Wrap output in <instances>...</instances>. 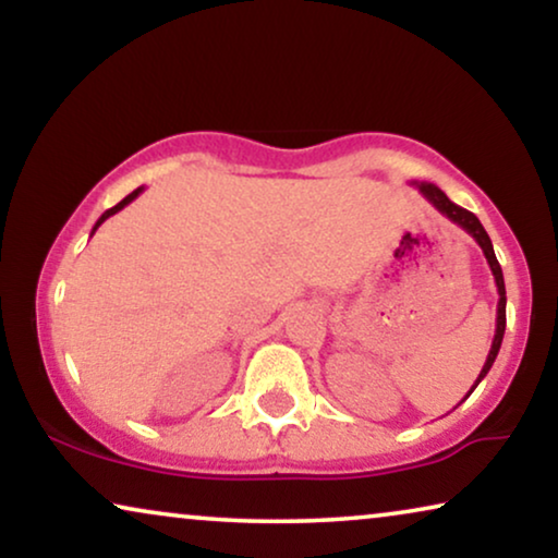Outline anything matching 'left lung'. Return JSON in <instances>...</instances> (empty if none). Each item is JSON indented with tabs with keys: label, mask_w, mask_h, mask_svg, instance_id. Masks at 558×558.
Here are the masks:
<instances>
[{
	"label": "left lung",
	"mask_w": 558,
	"mask_h": 558,
	"mask_svg": "<svg viewBox=\"0 0 558 558\" xmlns=\"http://www.w3.org/2000/svg\"><path fill=\"white\" fill-rule=\"evenodd\" d=\"M411 185H416L418 193H422V195L426 197V201H429V203L434 205V208H437V210L441 213V216L452 220L454 226H460L464 233H470L472 239H475V243H477L480 248H483V254H485V258H487V266H490L493 279H495V287H498V317H495V338H493L490 353H487V361H485V365H483V371H480L477 380H475V384H472V388L468 391V396H470V393L477 388L480 380H483V378L487 376V371L493 368L495 357H498L502 335H506V281H502V269H500L498 258H495L490 235H487V231L483 228V223H480V220H477L475 213L460 208V205L449 201V197H447L445 193H441V190H439L437 185H432V182H411ZM468 396H464V399H468ZM464 399H462V401H464Z\"/></svg>",
	"instance_id": "8db88e82"
}]
</instances>
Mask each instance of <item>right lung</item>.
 <instances>
[{"label": "right lung", "instance_id": "add662e5", "mask_svg": "<svg viewBox=\"0 0 558 558\" xmlns=\"http://www.w3.org/2000/svg\"><path fill=\"white\" fill-rule=\"evenodd\" d=\"M142 190H144V187H136V190H134V193H129V195H126V197H124V201H121V203H117V205H113V208H109V210H106V213H104V216H101V218H98V220H96V226H94V231H90V235H94V233H96V231H98V226H101V223H104V220H106V218H111V216H117V213H119V210H124V208H126V205H129V203H132V201H136V197H140V193H142Z\"/></svg>", "mask_w": 558, "mask_h": 558}]
</instances>
